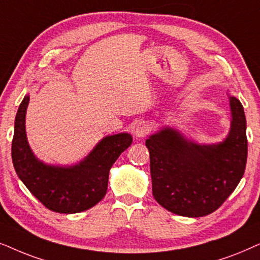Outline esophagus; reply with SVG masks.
Returning <instances> with one entry per match:
<instances>
[{
  "label": "esophagus",
  "mask_w": 260,
  "mask_h": 260,
  "mask_svg": "<svg viewBox=\"0 0 260 260\" xmlns=\"http://www.w3.org/2000/svg\"><path fill=\"white\" fill-rule=\"evenodd\" d=\"M151 131V124L147 121H140L137 123L136 128H134V134L137 138H144L146 137Z\"/></svg>",
  "instance_id": "esophagus-1"
}]
</instances>
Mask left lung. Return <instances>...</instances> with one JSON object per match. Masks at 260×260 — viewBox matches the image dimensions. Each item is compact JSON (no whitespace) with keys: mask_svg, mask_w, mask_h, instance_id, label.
I'll return each instance as SVG.
<instances>
[{"mask_svg":"<svg viewBox=\"0 0 260 260\" xmlns=\"http://www.w3.org/2000/svg\"><path fill=\"white\" fill-rule=\"evenodd\" d=\"M231 129L222 143L199 145L174 128L146 140L152 192L169 212L200 217L215 212L243 178L247 160L246 117L238 99L230 98Z\"/></svg>","mask_w":260,"mask_h":260,"instance_id":"obj_1","label":"left lung"}]
</instances>
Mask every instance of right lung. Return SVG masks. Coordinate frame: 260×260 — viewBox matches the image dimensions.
<instances>
[{"label": "right lung", "mask_w": 260, "mask_h": 260, "mask_svg": "<svg viewBox=\"0 0 260 260\" xmlns=\"http://www.w3.org/2000/svg\"><path fill=\"white\" fill-rule=\"evenodd\" d=\"M26 95L17 109L12 143V159L19 178L47 209L74 214L91 208L105 197L109 170L122 152L131 146L128 133L108 136L86 158L72 166L47 165L30 150L26 137Z\"/></svg>", "instance_id": "1"}]
</instances>
